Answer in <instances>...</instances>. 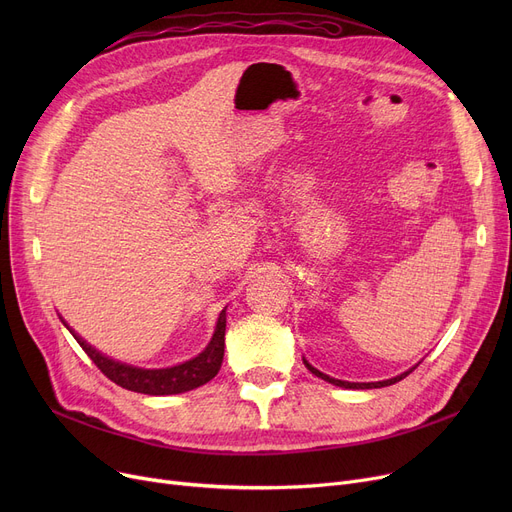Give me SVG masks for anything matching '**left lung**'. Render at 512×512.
Listing matches in <instances>:
<instances>
[{
  "instance_id": "1",
  "label": "left lung",
  "mask_w": 512,
  "mask_h": 512,
  "mask_svg": "<svg viewBox=\"0 0 512 512\" xmlns=\"http://www.w3.org/2000/svg\"><path fill=\"white\" fill-rule=\"evenodd\" d=\"M305 367L313 373V375H317V378H321V380H326V382H330V384H334V386H340V388H355V390H369V388H384V386H392V384H396V382H400L402 378H407V375L417 367H413V369H409V371H405V373H400V375H396V378H392V380H384V382H369V384H355V382H342V380H334V378H330V375H326V373H321L319 369H315L313 365H309L307 361H305Z\"/></svg>"
}]
</instances>
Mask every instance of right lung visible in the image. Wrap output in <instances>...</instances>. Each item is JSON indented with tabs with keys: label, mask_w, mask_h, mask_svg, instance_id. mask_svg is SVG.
I'll use <instances>...</instances> for the list:
<instances>
[{
	"label": "right lung",
	"mask_w": 512,
	"mask_h": 512,
	"mask_svg": "<svg viewBox=\"0 0 512 512\" xmlns=\"http://www.w3.org/2000/svg\"><path fill=\"white\" fill-rule=\"evenodd\" d=\"M224 334H226V311L220 313L215 334L199 357L176 367H166V369H141V367L118 363L110 357H103L101 353H97L95 348H91V344H87L80 336L76 334L72 336L80 346H83V351L101 369L105 378H110L114 384L132 392L164 396V394H180V392L195 390L215 378V373L220 371L222 359H224V342H226Z\"/></svg>",
	"instance_id": "1"
}]
</instances>
